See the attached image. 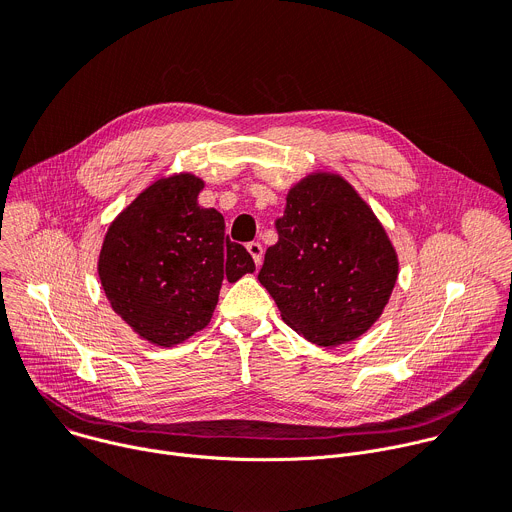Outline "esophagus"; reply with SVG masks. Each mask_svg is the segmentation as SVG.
<instances>
[{
  "instance_id": "obj_1",
  "label": "esophagus",
  "mask_w": 512,
  "mask_h": 512,
  "mask_svg": "<svg viewBox=\"0 0 512 512\" xmlns=\"http://www.w3.org/2000/svg\"><path fill=\"white\" fill-rule=\"evenodd\" d=\"M247 251L251 253L255 265H261V261H263V247H261V243H257V241L247 243Z\"/></svg>"
}]
</instances>
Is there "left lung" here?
<instances>
[{
	"label": "left lung",
	"instance_id": "obj_1",
	"mask_svg": "<svg viewBox=\"0 0 512 512\" xmlns=\"http://www.w3.org/2000/svg\"><path fill=\"white\" fill-rule=\"evenodd\" d=\"M275 231L257 279L291 330L340 346L379 320L399 261L379 218L344 178L318 172L298 182Z\"/></svg>",
	"mask_w": 512,
	"mask_h": 512
}]
</instances>
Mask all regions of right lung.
<instances>
[{"instance_id": "add662e5", "label": "right lung", "mask_w": 512, "mask_h": 512, "mask_svg": "<svg viewBox=\"0 0 512 512\" xmlns=\"http://www.w3.org/2000/svg\"><path fill=\"white\" fill-rule=\"evenodd\" d=\"M192 174L145 188L109 227L99 277L111 308L145 340L174 346L208 326L223 281L255 271L225 235V218L198 206Z\"/></svg>"}]
</instances>
